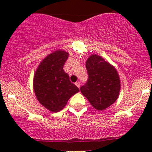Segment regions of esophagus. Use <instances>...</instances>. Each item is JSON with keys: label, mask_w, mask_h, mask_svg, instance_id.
<instances>
[{"label": "esophagus", "mask_w": 152, "mask_h": 152, "mask_svg": "<svg viewBox=\"0 0 152 152\" xmlns=\"http://www.w3.org/2000/svg\"><path fill=\"white\" fill-rule=\"evenodd\" d=\"M75 85H76V86H77L79 88H80V86H81V82H79V81H78V82H76V83H75Z\"/></svg>", "instance_id": "1"}]
</instances>
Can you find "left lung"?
Returning a JSON list of instances; mask_svg holds the SVG:
<instances>
[{"instance_id": "obj_1", "label": "left lung", "mask_w": 152, "mask_h": 152, "mask_svg": "<svg viewBox=\"0 0 152 152\" xmlns=\"http://www.w3.org/2000/svg\"><path fill=\"white\" fill-rule=\"evenodd\" d=\"M88 79L80 88L90 104L104 110L118 99L121 90L118 73L114 66L100 56L91 55L86 62Z\"/></svg>"}]
</instances>
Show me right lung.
Wrapping results in <instances>:
<instances>
[{
  "label": "right lung",
  "instance_id": "1",
  "mask_svg": "<svg viewBox=\"0 0 152 152\" xmlns=\"http://www.w3.org/2000/svg\"><path fill=\"white\" fill-rule=\"evenodd\" d=\"M68 53L57 50L40 62L34 76V91L38 102L50 111L57 113L79 89L63 70Z\"/></svg>",
  "mask_w": 152,
  "mask_h": 152
}]
</instances>
